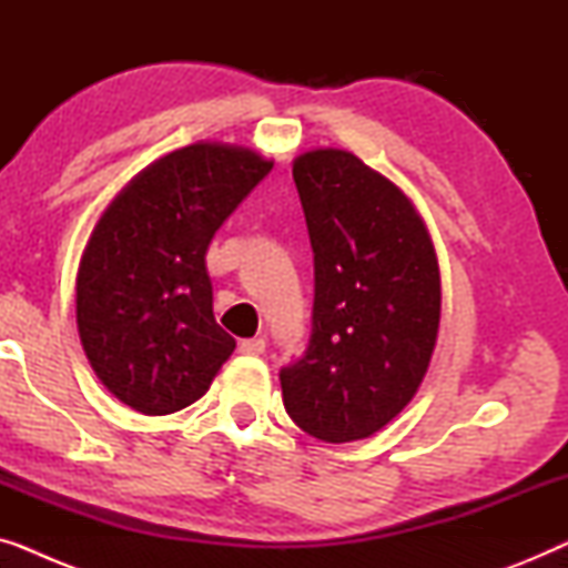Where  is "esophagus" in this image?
Returning a JSON list of instances; mask_svg holds the SVG:
<instances>
[{
    "instance_id": "34e87169",
    "label": "esophagus",
    "mask_w": 568,
    "mask_h": 568,
    "mask_svg": "<svg viewBox=\"0 0 568 568\" xmlns=\"http://www.w3.org/2000/svg\"><path fill=\"white\" fill-rule=\"evenodd\" d=\"M240 352L251 354V356H258V354L266 352V341H263V338H245V341H240Z\"/></svg>"
}]
</instances>
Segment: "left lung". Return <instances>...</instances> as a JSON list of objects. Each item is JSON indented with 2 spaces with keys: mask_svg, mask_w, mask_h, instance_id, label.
<instances>
[{
  "mask_svg": "<svg viewBox=\"0 0 568 568\" xmlns=\"http://www.w3.org/2000/svg\"><path fill=\"white\" fill-rule=\"evenodd\" d=\"M315 255L313 333L278 372L284 408L310 437L367 439L414 398L439 331V263L398 185L346 150L292 165Z\"/></svg>",
  "mask_w": 568,
  "mask_h": 568,
  "instance_id": "left-lung-1",
  "label": "left lung"
}]
</instances>
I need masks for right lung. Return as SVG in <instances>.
<instances>
[{
  "label": "right lung",
  "instance_id": "add662e5",
  "mask_svg": "<svg viewBox=\"0 0 568 568\" xmlns=\"http://www.w3.org/2000/svg\"><path fill=\"white\" fill-rule=\"evenodd\" d=\"M274 162L196 142L154 160L100 216L77 271V328L108 390L144 416L209 390L235 338L212 310L206 247Z\"/></svg>",
  "mask_w": 568,
  "mask_h": 568
}]
</instances>
